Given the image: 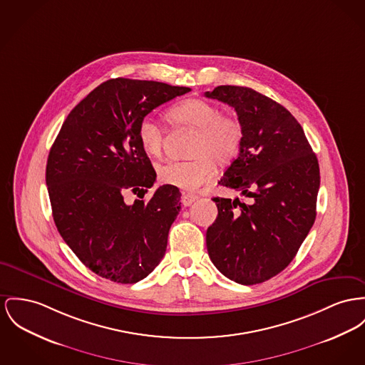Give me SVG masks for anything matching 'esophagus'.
I'll return each instance as SVG.
<instances>
[{"label":"esophagus","instance_id":"34e87169","mask_svg":"<svg viewBox=\"0 0 365 365\" xmlns=\"http://www.w3.org/2000/svg\"><path fill=\"white\" fill-rule=\"evenodd\" d=\"M196 200H197L196 195L184 194L181 196V202H182L184 206H191Z\"/></svg>","mask_w":365,"mask_h":365}]
</instances>
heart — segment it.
Listing matches in <instances>:
<instances>
[{
  "label": "heart",
  "mask_w": 365,
  "mask_h": 365,
  "mask_svg": "<svg viewBox=\"0 0 365 365\" xmlns=\"http://www.w3.org/2000/svg\"><path fill=\"white\" fill-rule=\"evenodd\" d=\"M174 125L196 130L192 138L190 160H168L158 166L160 182L185 192H194L209 182L215 174V165H230L241 152L243 127L235 118L222 115L219 105L191 98L178 102L168 112ZM138 143L149 156H159L163 148L165 131L152 118H144L137 128Z\"/></svg>",
  "instance_id": "1"
}]
</instances>
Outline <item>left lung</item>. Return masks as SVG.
<instances>
[{"mask_svg":"<svg viewBox=\"0 0 365 365\" xmlns=\"http://www.w3.org/2000/svg\"><path fill=\"white\" fill-rule=\"evenodd\" d=\"M207 98L232 106L243 127L238 158L220 185L252 197H215L217 219L207 228L213 264L227 278L262 284L296 256L316 220L319 166L291 112L252 88L219 86Z\"/></svg>","mask_w":365,"mask_h":365,"instance_id":"8db88e82","label":"left lung"}]
</instances>
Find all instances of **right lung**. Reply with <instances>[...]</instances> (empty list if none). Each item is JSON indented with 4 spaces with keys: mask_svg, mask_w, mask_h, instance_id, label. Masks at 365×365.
I'll return each mask as SVG.
<instances>
[{
    "mask_svg": "<svg viewBox=\"0 0 365 365\" xmlns=\"http://www.w3.org/2000/svg\"><path fill=\"white\" fill-rule=\"evenodd\" d=\"M159 81L112 78L93 90L62 124L51 148L46 181L55 225L80 262L118 284L144 279L165 256L180 190L145 194L156 173L138 143L140 122L159 105L190 93Z\"/></svg>",
    "mask_w": 365,
    "mask_h": 365,
    "instance_id": "obj_1",
    "label": "right lung"
}]
</instances>
